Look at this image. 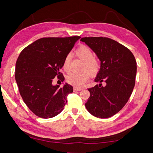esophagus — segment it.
Masks as SVG:
<instances>
[{
    "label": "esophagus",
    "instance_id": "1",
    "mask_svg": "<svg viewBox=\"0 0 153 153\" xmlns=\"http://www.w3.org/2000/svg\"><path fill=\"white\" fill-rule=\"evenodd\" d=\"M82 90V88H76V87L74 88V91H80V90Z\"/></svg>",
    "mask_w": 153,
    "mask_h": 153
}]
</instances>
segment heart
<instances>
[{"label":"heart","instance_id":"heart-1","mask_svg":"<svg viewBox=\"0 0 153 153\" xmlns=\"http://www.w3.org/2000/svg\"><path fill=\"white\" fill-rule=\"evenodd\" d=\"M75 54L79 59L84 61L82 70L80 73H71L66 77L67 82L76 87H81L89 79V72L90 74H96L99 70L100 63L97 59L94 57V53L88 46L82 45L76 49ZM71 56L67 54L63 62V67L66 72L71 71ZM88 71L87 72V71Z\"/></svg>","mask_w":153,"mask_h":153}]
</instances>
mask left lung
<instances>
[{"instance_id":"left-lung-1","label":"left lung","mask_w":153,"mask_h":153,"mask_svg":"<svg viewBox=\"0 0 153 153\" xmlns=\"http://www.w3.org/2000/svg\"><path fill=\"white\" fill-rule=\"evenodd\" d=\"M81 41L100 61L94 80L100 84L88 88L90 96L85 106L95 117H112L125 106L132 93L137 69L135 57L128 48L111 38L84 37Z\"/></svg>"}]
</instances>
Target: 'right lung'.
<instances>
[{
  "instance_id": "1",
  "label": "right lung",
  "mask_w": 153,
  "mask_h": 153,
  "mask_svg": "<svg viewBox=\"0 0 153 153\" xmlns=\"http://www.w3.org/2000/svg\"><path fill=\"white\" fill-rule=\"evenodd\" d=\"M79 38H42L21 52L15 65V80L24 102L38 117L57 115L73 92L71 85L60 88L53 86V81L56 77L64 81L60 71L63 60Z\"/></svg>"
}]
</instances>
